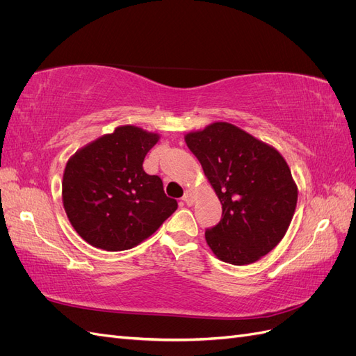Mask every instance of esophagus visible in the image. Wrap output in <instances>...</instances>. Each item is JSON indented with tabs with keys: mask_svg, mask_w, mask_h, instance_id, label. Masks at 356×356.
<instances>
[{
	"mask_svg": "<svg viewBox=\"0 0 356 356\" xmlns=\"http://www.w3.org/2000/svg\"><path fill=\"white\" fill-rule=\"evenodd\" d=\"M182 202H184L186 204H188V207H191L193 202H195V197H193V193L190 190H187L184 193V196H182Z\"/></svg>",
	"mask_w": 356,
	"mask_h": 356,
	"instance_id": "obj_1",
	"label": "esophagus"
}]
</instances>
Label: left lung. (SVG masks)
I'll list each match as a JSON object with an SVG mask.
<instances>
[{"mask_svg":"<svg viewBox=\"0 0 356 356\" xmlns=\"http://www.w3.org/2000/svg\"><path fill=\"white\" fill-rule=\"evenodd\" d=\"M186 143L222 204L220 222L204 232L212 252L234 266L260 260L282 241L296 211L285 159L225 122L188 134Z\"/></svg>","mask_w":356,"mask_h":356,"instance_id":"obj_1","label":"left lung"}]
</instances>
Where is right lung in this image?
<instances>
[{
    "label": "right lung",
    "mask_w": 356,
    "mask_h": 356,
    "mask_svg": "<svg viewBox=\"0 0 356 356\" xmlns=\"http://www.w3.org/2000/svg\"><path fill=\"white\" fill-rule=\"evenodd\" d=\"M159 141L135 126H120L79 149L62 181L63 208L81 238L105 251H124L152 236L178 208L163 182L143 169Z\"/></svg>",
    "instance_id": "1"
}]
</instances>
